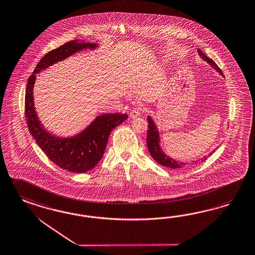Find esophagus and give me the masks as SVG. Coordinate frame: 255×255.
<instances>
[{"label":"esophagus","instance_id":"esophagus-1","mask_svg":"<svg viewBox=\"0 0 255 255\" xmlns=\"http://www.w3.org/2000/svg\"><path fill=\"white\" fill-rule=\"evenodd\" d=\"M141 114V111L139 108H133L129 113V116L131 118H137V117H139Z\"/></svg>","mask_w":255,"mask_h":255}]
</instances>
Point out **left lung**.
Returning <instances> with one entry per match:
<instances>
[{
    "label": "left lung",
    "instance_id": "left-lung-1",
    "mask_svg": "<svg viewBox=\"0 0 255 255\" xmlns=\"http://www.w3.org/2000/svg\"><path fill=\"white\" fill-rule=\"evenodd\" d=\"M198 52L199 55L202 58L206 61L210 66H213L216 71L220 73V75H223L222 70L217 66L216 63L211 58H208L204 53H203L200 49H198ZM148 132H147V147L148 150L150 151V155L151 157L156 161L157 163H160L161 165L168 167L171 169H182L184 167L187 166V163H183L180 161H176L173 158L167 156L164 152H163L161 147H160V136H159V131L157 129L156 125L154 123V121L152 120V118H150V116H148ZM215 150H213L212 152H210L207 156H204L202 159H199V162H203L205 161L209 155H211ZM194 163H197L195 161Z\"/></svg>",
    "mask_w": 255,
    "mask_h": 255
}]
</instances>
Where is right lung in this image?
Returning a JSON list of instances; mask_svg holds the SVG:
<instances>
[{
  "label": "right lung",
  "instance_id": "add662e5",
  "mask_svg": "<svg viewBox=\"0 0 255 255\" xmlns=\"http://www.w3.org/2000/svg\"><path fill=\"white\" fill-rule=\"evenodd\" d=\"M97 47L96 43L75 39L52 50L40 59L26 84L25 116L28 130L52 163L74 173L88 172L100 162L111 131L128 119V115L117 113L98 116L78 135L71 137H56L46 131L39 120L34 106L33 88L36 74L81 50L87 48L93 50Z\"/></svg>",
  "mask_w": 255,
  "mask_h": 255
}]
</instances>
